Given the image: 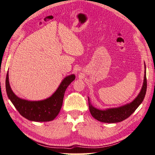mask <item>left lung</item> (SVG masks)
I'll return each mask as SVG.
<instances>
[{"label": "left lung", "instance_id": "left-lung-1", "mask_svg": "<svg viewBox=\"0 0 155 155\" xmlns=\"http://www.w3.org/2000/svg\"><path fill=\"white\" fill-rule=\"evenodd\" d=\"M143 83L141 92L130 104H126L119 107L101 110L93 107L90 104V99H88V101H89V103H88L89 104V109L92 116L101 122L110 123V124L111 123L121 122L126 119L127 118H128L141 104L142 101H143L145 95H146L147 89L146 65H145Z\"/></svg>", "mask_w": 155, "mask_h": 155}]
</instances>
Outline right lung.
Instances as JSON below:
<instances>
[{"instance_id": "1", "label": "right lung", "mask_w": 155, "mask_h": 155, "mask_svg": "<svg viewBox=\"0 0 155 155\" xmlns=\"http://www.w3.org/2000/svg\"><path fill=\"white\" fill-rule=\"evenodd\" d=\"M74 79V74L68 76L62 81L59 87L50 97L42 101H31L22 99L14 94L9 85L7 72L5 81L6 92L16 109L25 119L32 121H50L54 119L59 113L66 88Z\"/></svg>"}]
</instances>
